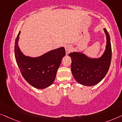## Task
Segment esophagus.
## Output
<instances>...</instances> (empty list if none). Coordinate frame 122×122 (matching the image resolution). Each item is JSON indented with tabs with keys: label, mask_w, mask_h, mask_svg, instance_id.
Returning a JSON list of instances; mask_svg holds the SVG:
<instances>
[{
	"label": "esophagus",
	"mask_w": 122,
	"mask_h": 122,
	"mask_svg": "<svg viewBox=\"0 0 122 122\" xmlns=\"http://www.w3.org/2000/svg\"><path fill=\"white\" fill-rule=\"evenodd\" d=\"M71 45H66L65 46V49H66V52H69L71 50Z\"/></svg>",
	"instance_id": "34e87169"
}]
</instances>
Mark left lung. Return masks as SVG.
<instances>
[{
	"label": "left lung",
	"instance_id": "left-lung-1",
	"mask_svg": "<svg viewBox=\"0 0 122 122\" xmlns=\"http://www.w3.org/2000/svg\"><path fill=\"white\" fill-rule=\"evenodd\" d=\"M106 35L107 45L104 54L99 59H90L84 54L72 52L71 71L76 81L81 84L92 86L98 83L106 75L110 68L112 58V49L109 34L104 28Z\"/></svg>",
	"mask_w": 122,
	"mask_h": 122
}]
</instances>
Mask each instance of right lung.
I'll return each mask as SVG.
<instances>
[{"label": "right lung", "instance_id": "obj_1", "mask_svg": "<svg viewBox=\"0 0 122 122\" xmlns=\"http://www.w3.org/2000/svg\"><path fill=\"white\" fill-rule=\"evenodd\" d=\"M15 43V56L18 67L25 79L34 88L44 89L55 81L57 71L65 56L63 47L51 50L40 57L32 58L25 56L18 46L19 36Z\"/></svg>", "mask_w": 122, "mask_h": 122}]
</instances>
